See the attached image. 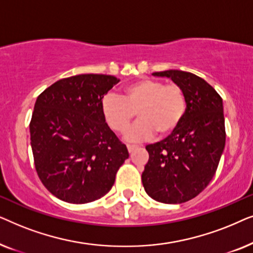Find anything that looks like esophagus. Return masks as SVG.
Wrapping results in <instances>:
<instances>
[{"label": "esophagus", "instance_id": "esophagus-1", "mask_svg": "<svg viewBox=\"0 0 253 253\" xmlns=\"http://www.w3.org/2000/svg\"><path fill=\"white\" fill-rule=\"evenodd\" d=\"M139 147L138 145H133V144H129L127 145V151H129V153H132L134 150H137V148Z\"/></svg>", "mask_w": 253, "mask_h": 253}]
</instances>
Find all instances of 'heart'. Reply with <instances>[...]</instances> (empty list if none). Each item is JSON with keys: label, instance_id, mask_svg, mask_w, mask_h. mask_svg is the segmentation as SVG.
Masks as SVG:
<instances>
[{"label": "heart", "instance_id": "b5f03b06", "mask_svg": "<svg viewBox=\"0 0 253 253\" xmlns=\"http://www.w3.org/2000/svg\"><path fill=\"white\" fill-rule=\"evenodd\" d=\"M101 112L110 129L124 133L136 117L139 121L126 133V139L140 141L171 133L186 112V96L181 86L165 84L157 79L145 78L123 88L122 95L107 94L102 99Z\"/></svg>", "mask_w": 253, "mask_h": 253}]
</instances>
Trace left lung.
Segmentation results:
<instances>
[{
    "mask_svg": "<svg viewBox=\"0 0 253 253\" xmlns=\"http://www.w3.org/2000/svg\"><path fill=\"white\" fill-rule=\"evenodd\" d=\"M170 78L186 96L182 122L164 140L146 146L145 191L165 204L195 198L212 181L226 144L222 99L203 78L181 70L154 72Z\"/></svg>",
    "mask_w": 253,
    "mask_h": 253,
    "instance_id": "left-lung-1",
    "label": "left lung"
}]
</instances>
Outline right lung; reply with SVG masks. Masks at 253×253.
<instances>
[{
    "label": "right lung",
    "mask_w": 253,
    "mask_h": 253,
    "mask_svg": "<svg viewBox=\"0 0 253 253\" xmlns=\"http://www.w3.org/2000/svg\"><path fill=\"white\" fill-rule=\"evenodd\" d=\"M119 82L109 75H77L38 96L30 123L34 166L48 191L63 202L101 198L129 158L101 112L103 96Z\"/></svg>",
    "instance_id": "obj_1"
}]
</instances>
